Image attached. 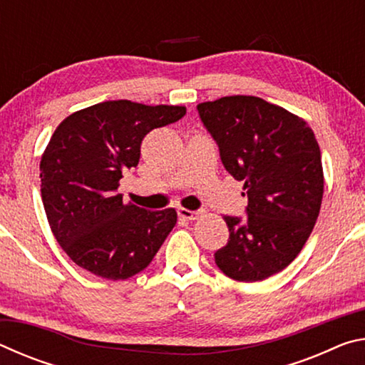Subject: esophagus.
I'll return each mask as SVG.
<instances>
[{
	"mask_svg": "<svg viewBox=\"0 0 365 365\" xmlns=\"http://www.w3.org/2000/svg\"><path fill=\"white\" fill-rule=\"evenodd\" d=\"M197 214L200 212L190 211V209H183V207L178 209V215H180V219H183V220H195L197 217Z\"/></svg>",
	"mask_w": 365,
	"mask_h": 365,
	"instance_id": "esophagus-1",
	"label": "esophagus"
}]
</instances>
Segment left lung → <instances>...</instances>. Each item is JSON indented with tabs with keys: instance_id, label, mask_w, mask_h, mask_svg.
<instances>
[{
	"instance_id": "1",
	"label": "left lung",
	"mask_w": 365,
	"mask_h": 365,
	"mask_svg": "<svg viewBox=\"0 0 365 365\" xmlns=\"http://www.w3.org/2000/svg\"><path fill=\"white\" fill-rule=\"evenodd\" d=\"M196 109L224 168L248 195L246 217L225 215L230 237L214 252L215 264L233 280H265L299 255L316 225L324 195L317 140L299 117L256 96Z\"/></svg>"
}]
</instances>
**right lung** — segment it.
I'll return each mask as SVG.
<instances>
[{"label":"right lung","instance_id":"1","mask_svg":"<svg viewBox=\"0 0 365 365\" xmlns=\"http://www.w3.org/2000/svg\"><path fill=\"white\" fill-rule=\"evenodd\" d=\"M183 106L106 101L59 123L40 163L41 200L61 248L78 267L108 280L145 270L175 227V209L125 205L119 182L137 168L141 141L180 120Z\"/></svg>","mask_w":365,"mask_h":365}]
</instances>
